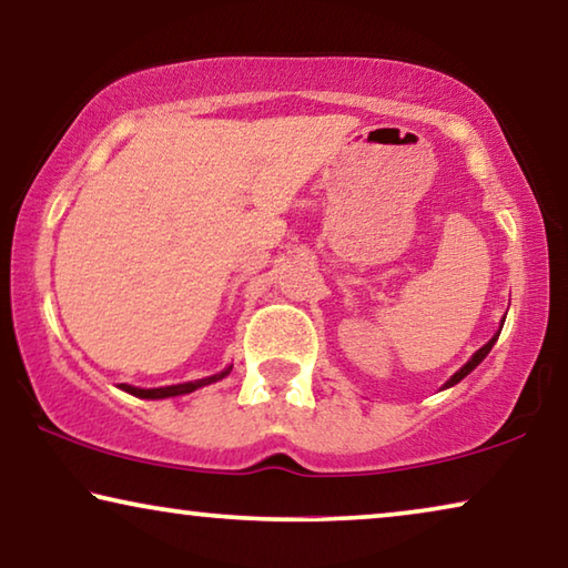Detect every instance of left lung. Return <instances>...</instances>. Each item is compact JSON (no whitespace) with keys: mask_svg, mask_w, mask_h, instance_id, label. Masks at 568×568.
Returning <instances> with one entry per match:
<instances>
[{"mask_svg":"<svg viewBox=\"0 0 568 568\" xmlns=\"http://www.w3.org/2000/svg\"><path fill=\"white\" fill-rule=\"evenodd\" d=\"M499 333H501V331H499ZM499 333H496V336H494L491 341H488V344H486V346H480V348H478V352L470 356V359H468V364H463V367H460V369H457V372H455V375L447 379V383H445V387H453V385H457V383H460V379H463V377H468V375H470V372H473V369H476V367H478V364L486 359V354H488V352H491V346L496 344V338H499Z\"/></svg>","mask_w":568,"mask_h":568,"instance_id":"8db88e82","label":"left lung"}]
</instances>
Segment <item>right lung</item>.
<instances>
[{"mask_svg":"<svg viewBox=\"0 0 568 568\" xmlns=\"http://www.w3.org/2000/svg\"><path fill=\"white\" fill-rule=\"evenodd\" d=\"M230 369H222L220 375H212V377H204V379H193V383H183V385H168V387H150V390H144V387H134V385H121V390H126L131 395H136V398H150V400H158V398H173V395H185V393H193L199 390V387L204 385H212L216 379L227 377Z\"/></svg>","mask_w":568,"mask_h":568,"instance_id":"obj_1","label":"right lung"}]
</instances>
